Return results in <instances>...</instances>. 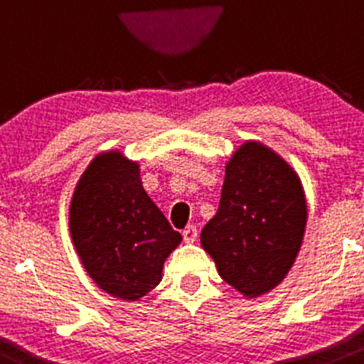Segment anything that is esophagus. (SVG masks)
I'll use <instances>...</instances> for the list:
<instances>
[{
    "label": "esophagus",
    "instance_id": "obj_1",
    "mask_svg": "<svg viewBox=\"0 0 364 364\" xmlns=\"http://www.w3.org/2000/svg\"><path fill=\"white\" fill-rule=\"evenodd\" d=\"M181 235H183V240H185L186 243H193L197 238V228L196 225H186V228L183 229Z\"/></svg>",
    "mask_w": 364,
    "mask_h": 364
}]
</instances>
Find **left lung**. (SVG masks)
Here are the masks:
<instances>
[{"label": "left lung", "instance_id": "8db88e82", "mask_svg": "<svg viewBox=\"0 0 364 364\" xmlns=\"http://www.w3.org/2000/svg\"><path fill=\"white\" fill-rule=\"evenodd\" d=\"M308 218L294 168L257 142H245L225 165L220 204L200 243L222 279L245 297H259L287 277Z\"/></svg>", "mask_w": 364, "mask_h": 364}]
</instances>
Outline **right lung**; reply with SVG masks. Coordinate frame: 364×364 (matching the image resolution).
Segmentation results:
<instances>
[{"instance_id":"right-lung-1","label":"right lung","mask_w":364,"mask_h":364,"mask_svg":"<svg viewBox=\"0 0 364 364\" xmlns=\"http://www.w3.org/2000/svg\"><path fill=\"white\" fill-rule=\"evenodd\" d=\"M69 228L88 276L122 301L158 287L164 261L181 242L144 190L139 164L117 151L96 156L83 172L70 200Z\"/></svg>"}]
</instances>
